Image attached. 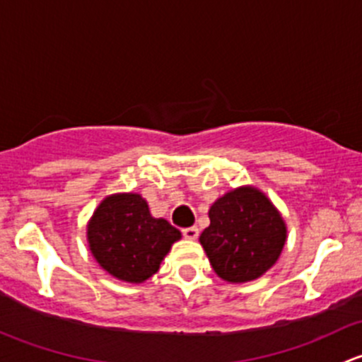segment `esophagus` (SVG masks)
<instances>
[{
  "instance_id": "34e87169",
  "label": "esophagus",
  "mask_w": 362,
  "mask_h": 362,
  "mask_svg": "<svg viewBox=\"0 0 362 362\" xmlns=\"http://www.w3.org/2000/svg\"><path fill=\"white\" fill-rule=\"evenodd\" d=\"M182 235H184L187 240H196L199 236V229L196 228V226H192V228H185L182 229Z\"/></svg>"
}]
</instances>
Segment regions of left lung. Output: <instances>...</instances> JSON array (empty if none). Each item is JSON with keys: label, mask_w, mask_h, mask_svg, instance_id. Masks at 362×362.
Wrapping results in <instances>:
<instances>
[{"label": "left lung", "mask_w": 362, "mask_h": 362, "mask_svg": "<svg viewBox=\"0 0 362 362\" xmlns=\"http://www.w3.org/2000/svg\"><path fill=\"white\" fill-rule=\"evenodd\" d=\"M210 226L202 242L214 272L222 280L243 284L259 279L280 257L287 228L275 204L259 189L238 187L210 206Z\"/></svg>", "instance_id": "left-lung-1"}]
</instances>
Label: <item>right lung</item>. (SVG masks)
<instances>
[{
    "label": "right lung",
    "instance_id": "right-lung-1",
    "mask_svg": "<svg viewBox=\"0 0 362 362\" xmlns=\"http://www.w3.org/2000/svg\"><path fill=\"white\" fill-rule=\"evenodd\" d=\"M180 231L154 218L140 194H112L100 203L87 224V242L98 264L115 279L141 284L158 273L160 261Z\"/></svg>",
    "mask_w": 362,
    "mask_h": 362
}]
</instances>
